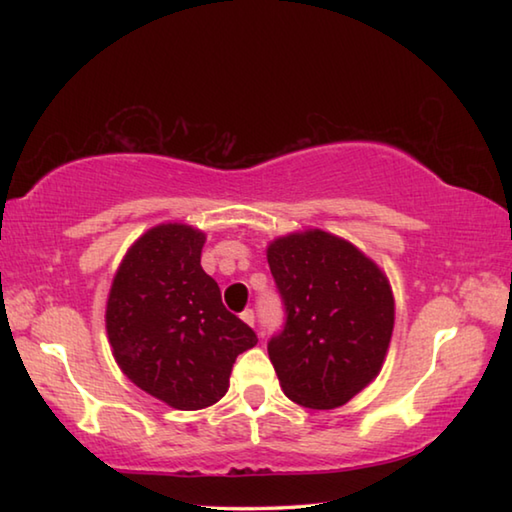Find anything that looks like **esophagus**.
I'll return each mask as SVG.
<instances>
[{
    "label": "esophagus",
    "instance_id": "obj_1",
    "mask_svg": "<svg viewBox=\"0 0 512 512\" xmlns=\"http://www.w3.org/2000/svg\"><path fill=\"white\" fill-rule=\"evenodd\" d=\"M241 320H244L246 325L255 327V311H253V309H246V311H241Z\"/></svg>",
    "mask_w": 512,
    "mask_h": 512
}]
</instances>
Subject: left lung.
I'll list each match as a JSON object with an SVG mask.
<instances>
[{
	"instance_id": "left-lung-1",
	"label": "left lung",
	"mask_w": 512,
	"mask_h": 512,
	"mask_svg": "<svg viewBox=\"0 0 512 512\" xmlns=\"http://www.w3.org/2000/svg\"><path fill=\"white\" fill-rule=\"evenodd\" d=\"M284 302V329L268 357L284 395L336 409L379 375L395 323L384 271L357 246L323 230L291 232L266 248Z\"/></svg>"
}]
</instances>
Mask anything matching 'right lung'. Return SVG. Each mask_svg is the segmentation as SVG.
Masks as SVG:
<instances>
[{
  "instance_id": "obj_1",
  "label": "right lung",
  "mask_w": 512,
  "mask_h": 512,
  "mask_svg": "<svg viewBox=\"0 0 512 512\" xmlns=\"http://www.w3.org/2000/svg\"><path fill=\"white\" fill-rule=\"evenodd\" d=\"M203 244L205 232L185 223L146 230L121 259L106 305L108 341L121 372L180 411L219 402L232 363L257 343L203 271Z\"/></svg>"
}]
</instances>
